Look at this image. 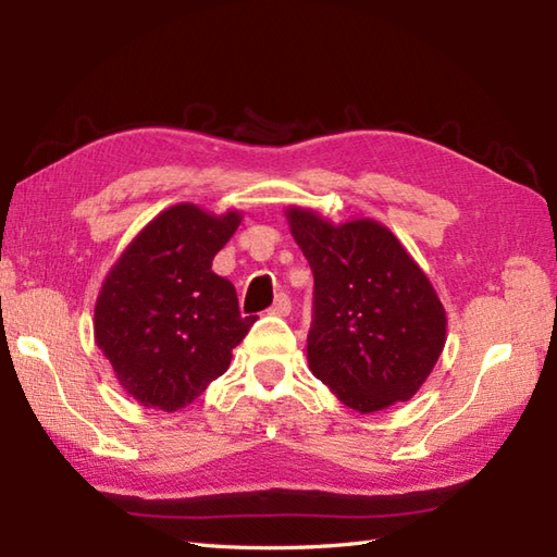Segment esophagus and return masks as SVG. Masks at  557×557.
<instances>
[{"mask_svg":"<svg viewBox=\"0 0 557 557\" xmlns=\"http://www.w3.org/2000/svg\"><path fill=\"white\" fill-rule=\"evenodd\" d=\"M289 311H292V301H289L287 294H277L275 304L270 306V313H272V315H287Z\"/></svg>","mask_w":557,"mask_h":557,"instance_id":"1","label":"esophagus"}]
</instances>
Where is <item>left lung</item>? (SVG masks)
<instances>
[{"label": "left lung", "mask_w": 557, "mask_h": 557, "mask_svg": "<svg viewBox=\"0 0 557 557\" xmlns=\"http://www.w3.org/2000/svg\"><path fill=\"white\" fill-rule=\"evenodd\" d=\"M287 220L313 270V375L361 413L411 399L445 347V309L425 272L375 220L333 224L304 208Z\"/></svg>", "instance_id": "1"}]
</instances>
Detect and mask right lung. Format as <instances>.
<instances>
[{"label": "right lung", "mask_w": 557, "mask_h": 557, "mask_svg": "<svg viewBox=\"0 0 557 557\" xmlns=\"http://www.w3.org/2000/svg\"><path fill=\"white\" fill-rule=\"evenodd\" d=\"M242 212L210 215L194 203L150 220L102 282L96 342L116 381L144 407L176 411L230 369L232 349L256 323L236 289L212 272Z\"/></svg>", "instance_id": "1"}]
</instances>
